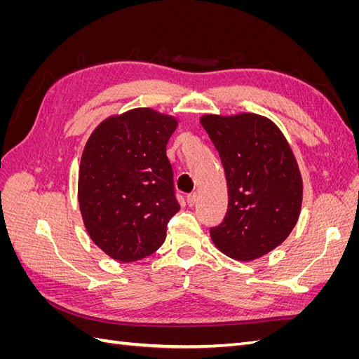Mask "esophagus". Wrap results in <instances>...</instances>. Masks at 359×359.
<instances>
[{
  "instance_id": "34e87169",
  "label": "esophagus",
  "mask_w": 359,
  "mask_h": 359,
  "mask_svg": "<svg viewBox=\"0 0 359 359\" xmlns=\"http://www.w3.org/2000/svg\"><path fill=\"white\" fill-rule=\"evenodd\" d=\"M196 201H198V194H196V193L187 194V205H189V206H193L194 203H196Z\"/></svg>"
}]
</instances>
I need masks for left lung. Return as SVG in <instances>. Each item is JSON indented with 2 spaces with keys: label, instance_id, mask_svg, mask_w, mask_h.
Returning a JSON list of instances; mask_svg holds the SVG:
<instances>
[{
  "label": "left lung",
  "instance_id": "8db88e82",
  "mask_svg": "<svg viewBox=\"0 0 359 359\" xmlns=\"http://www.w3.org/2000/svg\"><path fill=\"white\" fill-rule=\"evenodd\" d=\"M222 158L227 182V212L211 227L222 253L241 262L262 257L295 227L302 203V178L281 130L257 114L201 116Z\"/></svg>",
  "mask_w": 359,
  "mask_h": 359
}]
</instances>
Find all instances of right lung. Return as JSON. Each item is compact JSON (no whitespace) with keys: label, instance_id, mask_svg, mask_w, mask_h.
<instances>
[{"label":"right lung","instance_id":"right-lung-1","mask_svg":"<svg viewBox=\"0 0 359 359\" xmlns=\"http://www.w3.org/2000/svg\"><path fill=\"white\" fill-rule=\"evenodd\" d=\"M178 119L151 107L106 118L83 148L78 201L93 243L119 262L153 255L180 211L168 140Z\"/></svg>","mask_w":359,"mask_h":359}]
</instances>
